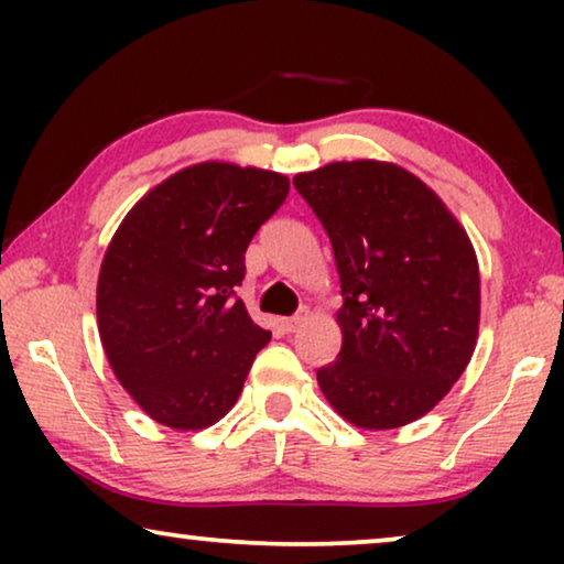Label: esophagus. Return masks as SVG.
<instances>
[{
    "mask_svg": "<svg viewBox=\"0 0 564 564\" xmlns=\"http://www.w3.org/2000/svg\"><path fill=\"white\" fill-rule=\"evenodd\" d=\"M305 321H307V311H300L297 315H292V318H284L282 321V328L288 330V334H295V330L303 326Z\"/></svg>",
    "mask_w": 564,
    "mask_h": 564,
    "instance_id": "34e87169",
    "label": "esophagus"
}]
</instances>
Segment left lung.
<instances>
[{"instance_id":"obj_1","label":"left lung","mask_w":564,"mask_h":564,"mask_svg":"<svg viewBox=\"0 0 564 564\" xmlns=\"http://www.w3.org/2000/svg\"><path fill=\"white\" fill-rule=\"evenodd\" d=\"M341 280V351L318 369L323 395L359 429H398L442 400L469 365L480 269L457 218L419 176L388 161L297 174Z\"/></svg>"}]
</instances>
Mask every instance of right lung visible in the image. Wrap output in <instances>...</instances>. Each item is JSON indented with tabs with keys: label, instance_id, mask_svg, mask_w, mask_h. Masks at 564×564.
<instances>
[{
	"label": "right lung",
	"instance_id": "obj_1",
	"mask_svg": "<svg viewBox=\"0 0 564 564\" xmlns=\"http://www.w3.org/2000/svg\"><path fill=\"white\" fill-rule=\"evenodd\" d=\"M288 176L205 161L135 203L97 280L107 361L130 398L176 431L218 423L272 334L236 288L251 238L280 210Z\"/></svg>",
	"mask_w": 564,
	"mask_h": 564
}]
</instances>
